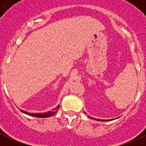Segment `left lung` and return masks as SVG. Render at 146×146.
I'll return each instance as SVG.
<instances>
[{
    "instance_id": "left-lung-1",
    "label": "left lung",
    "mask_w": 146,
    "mask_h": 146,
    "mask_svg": "<svg viewBox=\"0 0 146 146\" xmlns=\"http://www.w3.org/2000/svg\"><path fill=\"white\" fill-rule=\"evenodd\" d=\"M89 118H90V119H94V118H92V117H90V116H89ZM95 119V120H98V121H108L112 120V119H110V120H103V119Z\"/></svg>"
}]
</instances>
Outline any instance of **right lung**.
<instances>
[{
  "mask_svg": "<svg viewBox=\"0 0 146 146\" xmlns=\"http://www.w3.org/2000/svg\"><path fill=\"white\" fill-rule=\"evenodd\" d=\"M59 107H60V106L58 105L56 108L54 109V110H53V111H48V112H45V113H44V114H42V113H38V114L37 113H36V114H31V113H29V112H27V111H23V110H20V111H21L22 112L25 113V114H28V115L33 116V117H39V118H46V117H51V116H52L53 114H55V113L57 111V110L59 109Z\"/></svg>",
  "mask_w": 146,
  "mask_h": 146,
  "instance_id": "right-lung-1",
  "label": "right lung"
}]
</instances>
